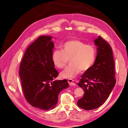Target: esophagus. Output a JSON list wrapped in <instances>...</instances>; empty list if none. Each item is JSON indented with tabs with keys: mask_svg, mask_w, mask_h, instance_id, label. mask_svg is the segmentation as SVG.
Listing matches in <instances>:
<instances>
[{
	"mask_svg": "<svg viewBox=\"0 0 128 128\" xmlns=\"http://www.w3.org/2000/svg\"><path fill=\"white\" fill-rule=\"evenodd\" d=\"M68 82L70 84V86H74L76 85V83L75 82V81L72 79H68Z\"/></svg>",
	"mask_w": 128,
	"mask_h": 128,
	"instance_id": "34e87169",
	"label": "esophagus"
}]
</instances>
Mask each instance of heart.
Here are the masks:
<instances>
[{
  "instance_id": "b5f03b06",
  "label": "heart",
  "mask_w": 128,
  "mask_h": 128,
  "mask_svg": "<svg viewBox=\"0 0 128 128\" xmlns=\"http://www.w3.org/2000/svg\"><path fill=\"white\" fill-rule=\"evenodd\" d=\"M62 50H54L52 58L53 63L59 69H62L70 60V65L60 73L64 78H74L80 71L90 70L94 63L96 50L93 46L86 44L78 39L66 41L62 46Z\"/></svg>"
}]
</instances>
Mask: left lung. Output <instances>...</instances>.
Returning <instances> with one entry per match:
<instances>
[{"mask_svg":"<svg viewBox=\"0 0 128 128\" xmlns=\"http://www.w3.org/2000/svg\"><path fill=\"white\" fill-rule=\"evenodd\" d=\"M97 56L92 68L81 76L78 85L84 94L77 105L86 110L98 108L108 98L116 84L115 62L112 47L99 36L94 40Z\"/></svg>","mask_w":128,"mask_h":128,"instance_id":"8db88e82","label":"left lung"}]
</instances>
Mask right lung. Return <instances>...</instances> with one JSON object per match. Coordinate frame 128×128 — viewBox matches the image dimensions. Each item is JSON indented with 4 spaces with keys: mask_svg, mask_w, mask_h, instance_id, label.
<instances>
[{
    "mask_svg": "<svg viewBox=\"0 0 128 128\" xmlns=\"http://www.w3.org/2000/svg\"><path fill=\"white\" fill-rule=\"evenodd\" d=\"M51 39L41 36L28 46L18 72L27 102L46 110L54 108L59 93L68 87L66 79L54 80L58 72L52 58L54 44Z\"/></svg>",
    "mask_w": 128,
    "mask_h": 128,
    "instance_id": "obj_1",
    "label": "right lung"
}]
</instances>
